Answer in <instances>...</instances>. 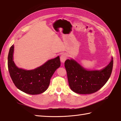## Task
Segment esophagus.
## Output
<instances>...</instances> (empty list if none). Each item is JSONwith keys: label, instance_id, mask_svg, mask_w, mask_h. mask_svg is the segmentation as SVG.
Masks as SVG:
<instances>
[{"label": "esophagus", "instance_id": "esophagus-1", "mask_svg": "<svg viewBox=\"0 0 121 121\" xmlns=\"http://www.w3.org/2000/svg\"><path fill=\"white\" fill-rule=\"evenodd\" d=\"M67 58V56L65 53H63L60 56V60L62 62H65V61L66 60Z\"/></svg>", "mask_w": 121, "mask_h": 121}]
</instances>
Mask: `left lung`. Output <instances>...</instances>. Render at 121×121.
<instances>
[{
  "label": "left lung",
  "mask_w": 121,
  "mask_h": 121,
  "mask_svg": "<svg viewBox=\"0 0 121 121\" xmlns=\"http://www.w3.org/2000/svg\"><path fill=\"white\" fill-rule=\"evenodd\" d=\"M113 60L100 71H87L75 60L68 59L65 66L69 84L72 91L79 94L94 93L102 88L108 81L112 71Z\"/></svg>",
  "instance_id": "8db88e82"
}]
</instances>
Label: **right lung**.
<instances>
[{"mask_svg": "<svg viewBox=\"0 0 121 121\" xmlns=\"http://www.w3.org/2000/svg\"><path fill=\"white\" fill-rule=\"evenodd\" d=\"M14 46L10 48L8 66L10 75L15 86L20 91L30 95L42 94L47 89L51 76L60 66L59 56L48 60L33 70L19 69L13 61Z\"/></svg>", "mask_w": 121, "mask_h": 121, "instance_id": "right-lung-1", "label": "right lung"}]
</instances>
